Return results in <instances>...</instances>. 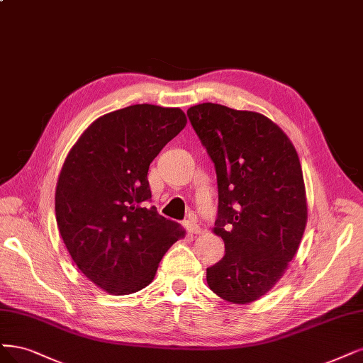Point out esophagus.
Segmentation results:
<instances>
[{
	"label": "esophagus",
	"instance_id": "1",
	"mask_svg": "<svg viewBox=\"0 0 363 363\" xmlns=\"http://www.w3.org/2000/svg\"><path fill=\"white\" fill-rule=\"evenodd\" d=\"M184 227H186V230L189 234H201V227H199L198 223H195L192 220H186Z\"/></svg>",
	"mask_w": 363,
	"mask_h": 363
}]
</instances>
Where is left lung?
I'll return each instance as SVG.
<instances>
[{
    "label": "left lung",
    "mask_w": 363,
    "mask_h": 363,
    "mask_svg": "<svg viewBox=\"0 0 363 363\" xmlns=\"http://www.w3.org/2000/svg\"><path fill=\"white\" fill-rule=\"evenodd\" d=\"M187 117L218 176L213 233L225 255L207 269V284L227 302H255L282 278L303 237L301 160L289 136L259 112L199 104Z\"/></svg>",
    "instance_id": "left-lung-1"
}]
</instances>
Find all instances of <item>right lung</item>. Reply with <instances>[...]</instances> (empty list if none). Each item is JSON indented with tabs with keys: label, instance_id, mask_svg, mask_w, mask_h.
Returning a JSON list of instances; mask_svg holds the SVG:
<instances>
[{
	"label": "right lung",
	"instance_id": "right-lung-1",
	"mask_svg": "<svg viewBox=\"0 0 363 363\" xmlns=\"http://www.w3.org/2000/svg\"><path fill=\"white\" fill-rule=\"evenodd\" d=\"M180 108L132 105L93 121L69 152L55 189L60 234L78 269L109 294L136 293L184 230L148 206L147 172L186 126Z\"/></svg>",
	"mask_w": 363,
	"mask_h": 363
}]
</instances>
